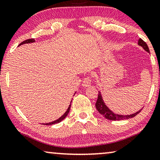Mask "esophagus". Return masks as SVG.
<instances>
[{
  "mask_svg": "<svg viewBox=\"0 0 160 160\" xmlns=\"http://www.w3.org/2000/svg\"><path fill=\"white\" fill-rule=\"evenodd\" d=\"M92 84V80H91L90 77H86L84 78L82 81V86L83 87H89V86Z\"/></svg>",
  "mask_w": 160,
  "mask_h": 160,
  "instance_id": "esophagus-1",
  "label": "esophagus"
}]
</instances>
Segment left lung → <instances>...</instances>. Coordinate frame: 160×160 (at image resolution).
Instances as JSON below:
<instances>
[{
  "mask_svg": "<svg viewBox=\"0 0 160 160\" xmlns=\"http://www.w3.org/2000/svg\"><path fill=\"white\" fill-rule=\"evenodd\" d=\"M138 45L144 48V50H145L147 52H149V49L148 46V45H147L146 42H144L143 40L139 38L138 40ZM95 106L98 111L100 112V114L103 115L106 119H108V120H126V119L134 118V117H135L142 110L141 109V110L138 111V112H137L134 114H132V115H117V114L112 112V111H111L110 109L105 105V104L102 100V95H101V92L100 91H99L98 98L97 102L95 103Z\"/></svg>",
  "mask_w": 160,
  "mask_h": 160,
  "instance_id": "left-lung-1",
  "label": "left lung"
}]
</instances>
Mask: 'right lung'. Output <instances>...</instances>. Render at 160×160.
Instances as JSON below:
<instances>
[{"label": "right lung", "instance_id": "right-lung-1", "mask_svg": "<svg viewBox=\"0 0 160 160\" xmlns=\"http://www.w3.org/2000/svg\"><path fill=\"white\" fill-rule=\"evenodd\" d=\"M35 40H34V38L28 39V40H24V41H22V42H21V43H20L18 46H20V45H22V44H25V43H30V42H35ZM70 107H71V104H70V105H69V107H68V110H67L66 112H65L64 113V115H62L61 117H60V118H58V120H55V121H53V122H52L45 123V124H42V125H53V124H56V123H59V122H61L62 120H64V119H65V118H66V116L68 115V114L69 113Z\"/></svg>", "mask_w": 160, "mask_h": 160}]
</instances>
